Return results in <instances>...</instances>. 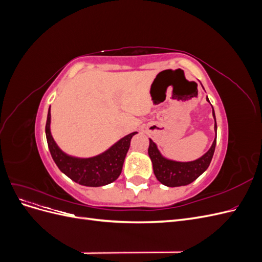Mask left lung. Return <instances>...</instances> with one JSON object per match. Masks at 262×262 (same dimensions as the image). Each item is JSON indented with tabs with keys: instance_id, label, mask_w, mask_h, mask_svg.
<instances>
[{
	"instance_id": "left-lung-1",
	"label": "left lung",
	"mask_w": 262,
	"mask_h": 262,
	"mask_svg": "<svg viewBox=\"0 0 262 262\" xmlns=\"http://www.w3.org/2000/svg\"><path fill=\"white\" fill-rule=\"evenodd\" d=\"M207 100L209 101L208 97ZM213 109V107H212ZM213 117L215 124H214V130H217L216 126V119L215 114L213 109ZM216 145V137L213 141V144L210 149L205 153L202 157L198 158L193 162H175L169 161L161 155L160 150L157 149L156 144L149 139V146H148V156L153 164L154 175L161 184L167 187H179V186H187L191 184L198 177L208 169L209 165L212 161V157L215 150Z\"/></svg>"
}]
</instances>
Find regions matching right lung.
Wrapping results in <instances>:
<instances>
[{"label": "right lung", "instance_id": "right-lung-1", "mask_svg": "<svg viewBox=\"0 0 262 262\" xmlns=\"http://www.w3.org/2000/svg\"><path fill=\"white\" fill-rule=\"evenodd\" d=\"M50 108L47 117L46 137L49 150L59 169L77 184L87 187H101L112 184L120 176L133 132L118 141L106 152L91 158H78L66 154L55 143L50 132Z\"/></svg>", "mask_w": 262, "mask_h": 262}]
</instances>
